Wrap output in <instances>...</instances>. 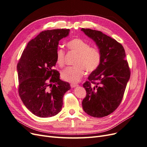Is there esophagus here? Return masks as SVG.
I'll list each match as a JSON object with an SVG mask.
<instances>
[{"mask_svg": "<svg viewBox=\"0 0 147 147\" xmlns=\"http://www.w3.org/2000/svg\"><path fill=\"white\" fill-rule=\"evenodd\" d=\"M70 86H71V87L74 88V87H78L79 85L77 84H71Z\"/></svg>", "mask_w": 147, "mask_h": 147, "instance_id": "obj_1", "label": "esophagus"}]
</instances>
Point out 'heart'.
<instances>
[{"label": "heart", "instance_id": "b5f03b06", "mask_svg": "<svg viewBox=\"0 0 147 147\" xmlns=\"http://www.w3.org/2000/svg\"><path fill=\"white\" fill-rule=\"evenodd\" d=\"M68 49L76 54L74 60L75 65L69 67L61 72V78L69 82H79L85 74L95 71L101 63L102 55L97 47L90 46V44L80 38H75L67 43ZM65 51L59 49L56 52V61L60 67L65 64Z\"/></svg>", "mask_w": 147, "mask_h": 147}]
</instances>
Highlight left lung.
Instances as JSON below:
<instances>
[{"label":"left lung","mask_w":147,"mask_h":147,"mask_svg":"<svg viewBox=\"0 0 147 147\" xmlns=\"http://www.w3.org/2000/svg\"><path fill=\"white\" fill-rule=\"evenodd\" d=\"M81 30L94 41L102 55L98 68L83 84L87 94L82 107L89 115L104 117L120 106L130 78V69L120 42L100 31L84 28Z\"/></svg>","instance_id":"left-lung-1"}]
</instances>
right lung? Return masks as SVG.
Wrapping results in <instances>:
<instances>
[{
	"label": "right lung",
	"instance_id": "add662e5",
	"mask_svg": "<svg viewBox=\"0 0 147 147\" xmlns=\"http://www.w3.org/2000/svg\"><path fill=\"white\" fill-rule=\"evenodd\" d=\"M69 29L41 32L27 44L17 65L18 92L22 102L33 114L48 118L61 111L65 93L70 85L60 79L54 69L59 41Z\"/></svg>",
	"mask_w": 147,
	"mask_h": 147
}]
</instances>
